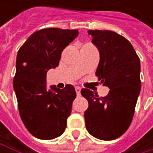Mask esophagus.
Returning <instances> with one entry per match:
<instances>
[{"label": "esophagus", "instance_id": "34e87169", "mask_svg": "<svg viewBox=\"0 0 153 153\" xmlns=\"http://www.w3.org/2000/svg\"><path fill=\"white\" fill-rule=\"evenodd\" d=\"M80 90H81V88L79 87H76L75 88V91H76L77 96H79L80 95Z\"/></svg>", "mask_w": 153, "mask_h": 153}]
</instances>
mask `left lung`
Segmentation results:
<instances>
[{"label":"left lung","instance_id":"8db88e82","mask_svg":"<svg viewBox=\"0 0 153 153\" xmlns=\"http://www.w3.org/2000/svg\"><path fill=\"white\" fill-rule=\"evenodd\" d=\"M92 43L99 50L96 72L98 80L110 88L106 97L82 88L88 102L84 112L88 132L100 140H114L129 128L141 90L140 59L131 43L115 32L89 30Z\"/></svg>","mask_w":153,"mask_h":153}]
</instances>
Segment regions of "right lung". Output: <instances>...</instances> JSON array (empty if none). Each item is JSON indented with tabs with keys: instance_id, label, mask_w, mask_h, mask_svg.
I'll return each instance as SVG.
<instances>
[{
	"instance_id": "obj_1",
	"label": "right lung",
	"mask_w": 153,
	"mask_h": 153,
	"mask_svg": "<svg viewBox=\"0 0 153 153\" xmlns=\"http://www.w3.org/2000/svg\"><path fill=\"white\" fill-rule=\"evenodd\" d=\"M79 34L78 30L46 28L33 33L17 52L13 88L19 114L35 137L51 140L65 130L67 118L76 97L73 85L59 89L47 88L49 69L59 65L62 51Z\"/></svg>"
}]
</instances>
